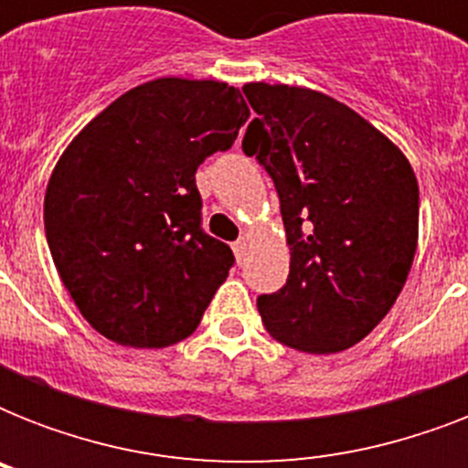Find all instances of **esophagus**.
I'll list each match as a JSON object with an SVG mask.
<instances>
[{
    "label": "esophagus",
    "instance_id": "1",
    "mask_svg": "<svg viewBox=\"0 0 468 468\" xmlns=\"http://www.w3.org/2000/svg\"><path fill=\"white\" fill-rule=\"evenodd\" d=\"M245 250H248V238H240V240L233 242V252L238 257V264L245 262Z\"/></svg>",
    "mask_w": 468,
    "mask_h": 468
}]
</instances>
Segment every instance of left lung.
Returning a JSON list of instances; mask_svg holds the SVG:
<instances>
[{"label":"left lung","mask_w":468,"mask_h":468,"mask_svg":"<svg viewBox=\"0 0 468 468\" xmlns=\"http://www.w3.org/2000/svg\"><path fill=\"white\" fill-rule=\"evenodd\" d=\"M257 119L242 138L267 169L292 250L289 279L257 299L286 347L333 355L364 340L406 284L418 248V179L369 121L320 91L242 87Z\"/></svg>","instance_id":"obj_1"}]
</instances>
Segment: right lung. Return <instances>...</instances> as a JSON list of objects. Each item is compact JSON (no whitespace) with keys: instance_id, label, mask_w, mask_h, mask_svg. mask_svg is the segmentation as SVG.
I'll return each mask as SVG.
<instances>
[{"instance_id":"obj_1","label":"right lung","mask_w":468,"mask_h":468,"mask_svg":"<svg viewBox=\"0 0 468 468\" xmlns=\"http://www.w3.org/2000/svg\"><path fill=\"white\" fill-rule=\"evenodd\" d=\"M248 116L226 82L160 77L106 106L62 153L43 206L48 248L97 333L157 349L197 330L235 257L204 233L194 175Z\"/></svg>"}]
</instances>
